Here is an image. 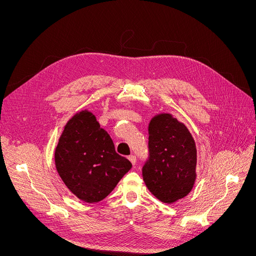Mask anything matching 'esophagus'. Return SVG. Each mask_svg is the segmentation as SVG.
<instances>
[{
  "instance_id": "esophagus-1",
  "label": "esophagus",
  "mask_w": 256,
  "mask_h": 256,
  "mask_svg": "<svg viewBox=\"0 0 256 256\" xmlns=\"http://www.w3.org/2000/svg\"><path fill=\"white\" fill-rule=\"evenodd\" d=\"M128 160H130V162L132 165H136L137 158H136L135 156H128Z\"/></svg>"
}]
</instances>
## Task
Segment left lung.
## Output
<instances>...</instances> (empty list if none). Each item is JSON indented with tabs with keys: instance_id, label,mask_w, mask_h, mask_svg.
<instances>
[{
	"instance_id": "1",
	"label": "left lung",
	"mask_w": 256,
	"mask_h": 256,
	"mask_svg": "<svg viewBox=\"0 0 256 256\" xmlns=\"http://www.w3.org/2000/svg\"><path fill=\"white\" fill-rule=\"evenodd\" d=\"M150 158L142 169L148 190L164 204L189 194L196 180L197 150L188 128L169 113L154 116L148 124Z\"/></svg>"
}]
</instances>
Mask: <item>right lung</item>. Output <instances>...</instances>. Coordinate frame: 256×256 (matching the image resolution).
Masks as SVG:
<instances>
[{
	"mask_svg": "<svg viewBox=\"0 0 256 256\" xmlns=\"http://www.w3.org/2000/svg\"><path fill=\"white\" fill-rule=\"evenodd\" d=\"M55 165L70 191L88 204L104 199L132 168L88 110L67 121L55 150Z\"/></svg>",
	"mask_w": 256,
	"mask_h": 256,
	"instance_id": "obj_1",
	"label": "right lung"
}]
</instances>
